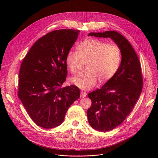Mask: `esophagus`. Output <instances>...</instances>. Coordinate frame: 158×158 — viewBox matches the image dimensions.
Wrapping results in <instances>:
<instances>
[{"label": "esophagus", "instance_id": "esophagus-1", "mask_svg": "<svg viewBox=\"0 0 158 158\" xmlns=\"http://www.w3.org/2000/svg\"><path fill=\"white\" fill-rule=\"evenodd\" d=\"M86 95H87V93H86L85 92H83V91L81 92V98H84V97H86Z\"/></svg>", "mask_w": 158, "mask_h": 158}]
</instances>
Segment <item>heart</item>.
Returning <instances> with one entry per match:
<instances>
[{
  "instance_id": "heart-1",
  "label": "heart",
  "mask_w": 158,
  "mask_h": 158,
  "mask_svg": "<svg viewBox=\"0 0 158 158\" xmlns=\"http://www.w3.org/2000/svg\"><path fill=\"white\" fill-rule=\"evenodd\" d=\"M81 60H89L88 71L80 72L71 78V82L81 89L90 90L95 87L98 78L101 82L111 79L117 71L121 61L120 49L96 39H88L77 47V52L69 50L66 64L72 73H75Z\"/></svg>"
}]
</instances>
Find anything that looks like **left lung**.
<instances>
[{"mask_svg":"<svg viewBox=\"0 0 158 158\" xmlns=\"http://www.w3.org/2000/svg\"><path fill=\"white\" fill-rule=\"evenodd\" d=\"M89 36L110 38L122 54L116 73L100 89L89 94L92 105L88 110L89 123L94 129L106 132L122 123L132 111L143 87L141 66L129 41L115 31L90 33Z\"/></svg>","mask_w":158,"mask_h":158,"instance_id":"8db88e82","label":"left lung"}]
</instances>
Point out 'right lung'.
Wrapping results in <instances>:
<instances>
[{
	"label": "right lung",
	"mask_w": 158,
	"mask_h": 158,
	"mask_svg": "<svg viewBox=\"0 0 158 158\" xmlns=\"http://www.w3.org/2000/svg\"><path fill=\"white\" fill-rule=\"evenodd\" d=\"M80 30H55L40 38L23 60L18 97L31 120L45 129L61 125L70 106L80 97L74 85L62 88L68 75L66 56Z\"/></svg>",
	"instance_id": "1"
}]
</instances>
